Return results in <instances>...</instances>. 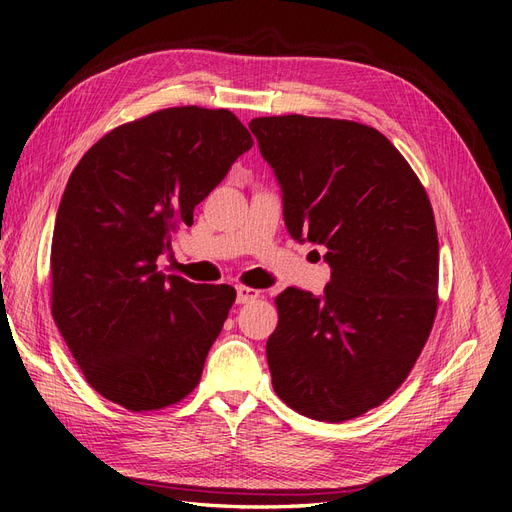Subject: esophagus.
<instances>
[{
  "label": "esophagus",
  "instance_id": "obj_1",
  "mask_svg": "<svg viewBox=\"0 0 512 512\" xmlns=\"http://www.w3.org/2000/svg\"><path fill=\"white\" fill-rule=\"evenodd\" d=\"M260 297V292L250 286H237V303H252Z\"/></svg>",
  "mask_w": 512,
  "mask_h": 512
}]
</instances>
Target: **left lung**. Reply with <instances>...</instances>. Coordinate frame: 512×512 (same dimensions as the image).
I'll return each mask as SVG.
<instances>
[{"instance_id": "1", "label": "left lung", "mask_w": 512, "mask_h": 512, "mask_svg": "<svg viewBox=\"0 0 512 512\" xmlns=\"http://www.w3.org/2000/svg\"><path fill=\"white\" fill-rule=\"evenodd\" d=\"M284 192L292 239L327 247L322 297H275L273 391L316 421L378 408L412 371L438 312L440 247L429 196L395 145L348 119L280 115L250 123Z\"/></svg>"}]
</instances>
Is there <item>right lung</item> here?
<instances>
[{"mask_svg":"<svg viewBox=\"0 0 512 512\" xmlns=\"http://www.w3.org/2000/svg\"><path fill=\"white\" fill-rule=\"evenodd\" d=\"M252 145L226 108L173 106L104 134L72 170L53 230L51 312L113 404L162 410L200 382L237 292L164 275L156 260Z\"/></svg>","mask_w":512,"mask_h":512,"instance_id":"obj_1","label":"right lung"}]
</instances>
